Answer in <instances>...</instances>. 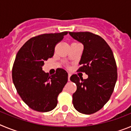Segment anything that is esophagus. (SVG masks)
Returning a JSON list of instances; mask_svg holds the SVG:
<instances>
[{"mask_svg":"<svg viewBox=\"0 0 131 131\" xmlns=\"http://www.w3.org/2000/svg\"><path fill=\"white\" fill-rule=\"evenodd\" d=\"M71 73L68 74V81H70V77H71Z\"/></svg>","mask_w":131,"mask_h":131,"instance_id":"34e87169","label":"esophagus"}]
</instances>
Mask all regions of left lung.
<instances>
[{"mask_svg":"<svg viewBox=\"0 0 131 131\" xmlns=\"http://www.w3.org/2000/svg\"><path fill=\"white\" fill-rule=\"evenodd\" d=\"M69 33L84 46L78 71L88 75L86 79L76 74L70 77L77 85L73 104L79 112L89 115L100 110L110 100L117 79L116 62L110 46L99 35L91 32Z\"/></svg>","mask_w":131,"mask_h":131,"instance_id":"obj_1","label":"left lung"}]
</instances>
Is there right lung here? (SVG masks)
<instances>
[{
    "label": "right lung",
    "instance_id": "add662e5",
    "mask_svg": "<svg viewBox=\"0 0 131 131\" xmlns=\"http://www.w3.org/2000/svg\"><path fill=\"white\" fill-rule=\"evenodd\" d=\"M68 31L32 37L19 50L12 68V80L17 92L30 108L40 112L52 110L58 96L68 82L63 69L49 75L42 71L44 62L53 56L56 45Z\"/></svg>",
    "mask_w": 131,
    "mask_h": 131
}]
</instances>
